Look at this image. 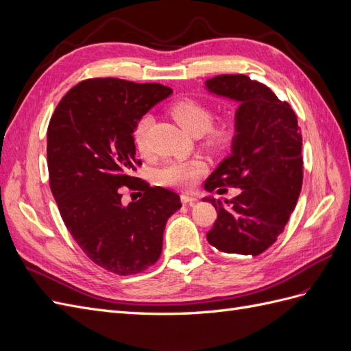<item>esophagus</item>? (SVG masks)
<instances>
[{
	"instance_id": "34e87169",
	"label": "esophagus",
	"mask_w": 351,
	"mask_h": 351,
	"mask_svg": "<svg viewBox=\"0 0 351 351\" xmlns=\"http://www.w3.org/2000/svg\"><path fill=\"white\" fill-rule=\"evenodd\" d=\"M197 199H199V197H197L196 195H187V193H183V195H182V202H183L184 205H187V204H189V205H193Z\"/></svg>"
}]
</instances>
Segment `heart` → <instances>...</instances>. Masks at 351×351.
<instances>
[{
    "label": "heart",
    "mask_w": 351,
    "mask_h": 351,
    "mask_svg": "<svg viewBox=\"0 0 351 351\" xmlns=\"http://www.w3.org/2000/svg\"><path fill=\"white\" fill-rule=\"evenodd\" d=\"M173 119L184 130L195 136H205V143L212 149H224L234 136V124L231 120H219L212 123V111L206 104L193 98H182L174 101L168 108ZM151 117L143 115L137 120L133 130L136 149L142 155L147 154V129ZM206 165L202 159H169L158 169V182L168 187H193L200 176L205 173Z\"/></svg>",
    "instance_id": "obj_1"
}]
</instances>
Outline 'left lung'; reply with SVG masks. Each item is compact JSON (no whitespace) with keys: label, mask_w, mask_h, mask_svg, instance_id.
Masks as SVG:
<instances>
[{"label":"left lung","mask_w":351,"mask_h":351,"mask_svg":"<svg viewBox=\"0 0 351 351\" xmlns=\"http://www.w3.org/2000/svg\"><path fill=\"white\" fill-rule=\"evenodd\" d=\"M206 89L240 102L231 155L205 182L208 192L239 187L230 200L206 197L217 221L206 239L224 253L258 256L277 241L303 183L302 134L290 104L244 74H221Z\"/></svg>","instance_id":"8db88e82"}]
</instances>
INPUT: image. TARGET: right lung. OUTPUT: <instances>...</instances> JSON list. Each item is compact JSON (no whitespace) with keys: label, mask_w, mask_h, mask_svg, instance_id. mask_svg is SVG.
<instances>
[{"label":"right lung","mask_w":351,"mask_h":351,"mask_svg":"<svg viewBox=\"0 0 351 351\" xmlns=\"http://www.w3.org/2000/svg\"><path fill=\"white\" fill-rule=\"evenodd\" d=\"M171 93L159 83L88 79L62 97L49 120V187L61 218L86 256L117 275L152 267L167 221L182 208L177 193L132 174L142 165L134 125ZM123 186L141 189V199L123 206Z\"/></svg>","instance_id":"1"}]
</instances>
